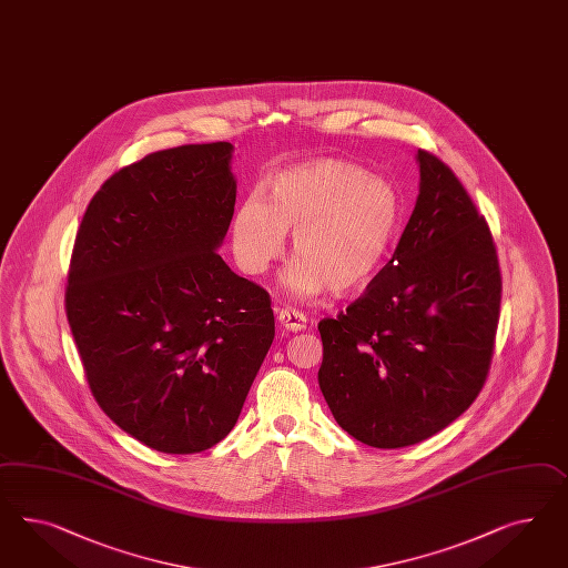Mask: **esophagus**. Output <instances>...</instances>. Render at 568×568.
Instances as JSON below:
<instances>
[{
    "label": "esophagus",
    "instance_id": "esophagus-1",
    "mask_svg": "<svg viewBox=\"0 0 568 568\" xmlns=\"http://www.w3.org/2000/svg\"><path fill=\"white\" fill-rule=\"evenodd\" d=\"M276 321H278V324H281L285 331H290V333L304 331L307 323L306 316H304L302 312H297V310H292V307L278 310V312H276Z\"/></svg>",
    "mask_w": 568,
    "mask_h": 568
}]
</instances>
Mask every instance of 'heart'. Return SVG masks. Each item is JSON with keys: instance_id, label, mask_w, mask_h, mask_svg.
<instances>
[{"instance_id": "obj_1", "label": "heart", "mask_w": 568, "mask_h": 568, "mask_svg": "<svg viewBox=\"0 0 568 568\" xmlns=\"http://www.w3.org/2000/svg\"><path fill=\"white\" fill-rule=\"evenodd\" d=\"M403 202L381 175L341 159H312L268 178L261 194L231 215V244L247 273L261 275L285 252L293 262L283 285L300 297L349 293L383 266L397 237Z\"/></svg>"}]
</instances>
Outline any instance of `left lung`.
Instances as JSON below:
<instances>
[{
    "mask_svg": "<svg viewBox=\"0 0 568 568\" xmlns=\"http://www.w3.org/2000/svg\"><path fill=\"white\" fill-rule=\"evenodd\" d=\"M419 194L393 258L318 324V384L338 426L374 448L422 443L486 383L500 268L484 216L440 159L415 154Z\"/></svg>",
    "mask_w": 568,
    "mask_h": 568,
    "instance_id": "8db88e82",
    "label": "left lung"
}]
</instances>
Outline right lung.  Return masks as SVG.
<instances>
[{
    "label": "right lung",
    "mask_w": 568,
    "mask_h": 568,
    "mask_svg": "<svg viewBox=\"0 0 568 568\" xmlns=\"http://www.w3.org/2000/svg\"><path fill=\"white\" fill-rule=\"evenodd\" d=\"M233 144H185L113 173L78 230L65 312L92 395L142 445L192 455L235 426L271 343L268 293L219 256Z\"/></svg>",
    "instance_id": "right-lung-1"
}]
</instances>
